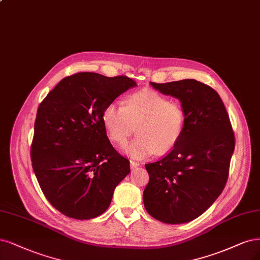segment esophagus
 Segmentation results:
<instances>
[{
    "label": "esophagus",
    "mask_w": 260,
    "mask_h": 260,
    "mask_svg": "<svg viewBox=\"0 0 260 260\" xmlns=\"http://www.w3.org/2000/svg\"><path fill=\"white\" fill-rule=\"evenodd\" d=\"M139 166H140V164H139V162H137V161L130 160V167H131L132 169H136V168H138Z\"/></svg>",
    "instance_id": "obj_1"
}]
</instances>
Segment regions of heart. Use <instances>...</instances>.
Returning a JSON list of instances; mask_svg holds the SVG:
<instances>
[{"label": "heart", "instance_id": "heart-1", "mask_svg": "<svg viewBox=\"0 0 260 260\" xmlns=\"http://www.w3.org/2000/svg\"><path fill=\"white\" fill-rule=\"evenodd\" d=\"M187 115L180 101L169 100L155 90L144 89L130 94L124 106L110 103L102 113V121L110 139L122 146L136 130L138 137L126 146L136 159L167 154L181 140Z\"/></svg>", "mask_w": 260, "mask_h": 260}]
</instances>
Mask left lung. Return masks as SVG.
Returning <instances> with one entry per match:
<instances>
[{"label":"left lung","mask_w":260,"mask_h":260,"mask_svg":"<svg viewBox=\"0 0 260 260\" xmlns=\"http://www.w3.org/2000/svg\"><path fill=\"white\" fill-rule=\"evenodd\" d=\"M185 107V131L174 148L146 164L149 181L143 192L150 216L166 223L199 217L214 203L228 180L236 140L219 94L196 79L151 83Z\"/></svg>","instance_id":"8db88e82"}]
</instances>
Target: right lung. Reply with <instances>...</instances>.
Segmentation results:
<instances>
[{"label":"right lung","instance_id":"add662e5","mask_svg":"<svg viewBox=\"0 0 260 260\" xmlns=\"http://www.w3.org/2000/svg\"><path fill=\"white\" fill-rule=\"evenodd\" d=\"M137 83L92 72L67 76L41 102L31 144L32 168L53 208L91 219L110 207L130 164L106 136L102 113Z\"/></svg>","mask_w":260,"mask_h":260}]
</instances>
